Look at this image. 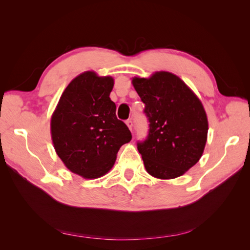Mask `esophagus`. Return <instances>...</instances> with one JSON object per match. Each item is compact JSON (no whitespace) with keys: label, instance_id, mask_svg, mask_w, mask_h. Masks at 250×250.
I'll use <instances>...</instances> for the list:
<instances>
[{"label":"esophagus","instance_id":"esophagus-1","mask_svg":"<svg viewBox=\"0 0 250 250\" xmlns=\"http://www.w3.org/2000/svg\"><path fill=\"white\" fill-rule=\"evenodd\" d=\"M126 125H127L128 128H129L130 130H132V125H133V124H132V121H131V120H127V121H126Z\"/></svg>","mask_w":250,"mask_h":250}]
</instances>
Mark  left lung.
<instances>
[{
  "label": "left lung",
  "instance_id": "8db88e82",
  "mask_svg": "<svg viewBox=\"0 0 250 250\" xmlns=\"http://www.w3.org/2000/svg\"><path fill=\"white\" fill-rule=\"evenodd\" d=\"M131 82L150 122L147 140L138 144L146 171L158 179L184 175L198 163L208 141L202 102L184 80L167 71L132 77Z\"/></svg>",
  "mask_w": 250,
  "mask_h": 250
}]
</instances>
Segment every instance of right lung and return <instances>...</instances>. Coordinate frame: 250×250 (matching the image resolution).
I'll list each match as a JSON object with an SVG mask.
<instances>
[{"instance_id":"right-lung-1","label":"right lung","mask_w":250,"mask_h":250,"mask_svg":"<svg viewBox=\"0 0 250 250\" xmlns=\"http://www.w3.org/2000/svg\"><path fill=\"white\" fill-rule=\"evenodd\" d=\"M115 80L86 71L65 87L51 117L57 155L71 172L85 179L107 174L131 132L116 116L109 95Z\"/></svg>"}]
</instances>
